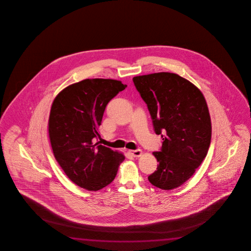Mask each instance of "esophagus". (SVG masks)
<instances>
[{
  "instance_id": "34e87169",
  "label": "esophagus",
  "mask_w": 251,
  "mask_h": 251,
  "mask_svg": "<svg viewBox=\"0 0 251 251\" xmlns=\"http://www.w3.org/2000/svg\"><path fill=\"white\" fill-rule=\"evenodd\" d=\"M128 153L132 154L133 157H140V155L142 154V151L140 149L137 150H128Z\"/></svg>"
}]
</instances>
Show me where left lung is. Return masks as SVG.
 I'll list each match as a JSON object with an SVG mask.
<instances>
[{
    "label": "left lung",
    "instance_id": "obj_1",
    "mask_svg": "<svg viewBox=\"0 0 251 251\" xmlns=\"http://www.w3.org/2000/svg\"><path fill=\"white\" fill-rule=\"evenodd\" d=\"M149 108L162 149L153 152L157 170L149 176L155 187L169 191L195 173L208 152L212 123L204 95L191 81L173 73L132 78Z\"/></svg>",
    "mask_w": 251,
    "mask_h": 251
}]
</instances>
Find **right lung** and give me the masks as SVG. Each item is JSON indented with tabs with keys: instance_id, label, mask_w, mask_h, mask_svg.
<instances>
[{
	"instance_id": "1",
	"label": "right lung",
	"mask_w": 251,
	"mask_h": 251,
	"mask_svg": "<svg viewBox=\"0 0 251 251\" xmlns=\"http://www.w3.org/2000/svg\"><path fill=\"white\" fill-rule=\"evenodd\" d=\"M112 79H85L66 87L56 96L48 132L56 161L79 187L96 191L114 180L123 153L95 140L108 102L126 88Z\"/></svg>"
}]
</instances>
